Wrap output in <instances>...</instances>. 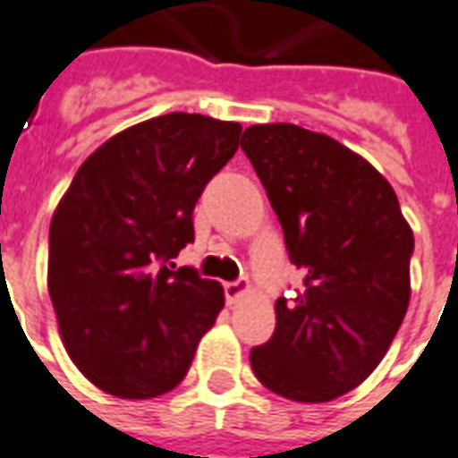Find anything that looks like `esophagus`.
Wrapping results in <instances>:
<instances>
[{
    "label": "esophagus",
    "instance_id": "34e87169",
    "mask_svg": "<svg viewBox=\"0 0 458 458\" xmlns=\"http://www.w3.org/2000/svg\"><path fill=\"white\" fill-rule=\"evenodd\" d=\"M247 291H250V285H247V281H235V284H225V302L228 305H235V302H240V300L247 295Z\"/></svg>",
    "mask_w": 458,
    "mask_h": 458
}]
</instances>
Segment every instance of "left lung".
Returning a JSON list of instances; mask_svg holds the SVG:
<instances>
[{
    "instance_id": "obj_1",
    "label": "left lung",
    "mask_w": 458,
    "mask_h": 458,
    "mask_svg": "<svg viewBox=\"0 0 458 458\" xmlns=\"http://www.w3.org/2000/svg\"><path fill=\"white\" fill-rule=\"evenodd\" d=\"M240 146L305 274L298 298L276 300L254 375L284 399L334 401L375 372L406 317L413 230L392 184L331 136L252 124Z\"/></svg>"
}]
</instances>
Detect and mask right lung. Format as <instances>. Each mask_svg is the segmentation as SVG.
<instances>
[{
  "instance_id": "add662e5",
  "label": "right lung",
  "mask_w": 458,
  "mask_h": 458,
  "mask_svg": "<svg viewBox=\"0 0 458 458\" xmlns=\"http://www.w3.org/2000/svg\"><path fill=\"white\" fill-rule=\"evenodd\" d=\"M240 134L206 114L139 122L83 160L55 208L47 291L66 353L105 394L174 389L225 305L218 281L170 259L194 240V206Z\"/></svg>"
}]
</instances>
